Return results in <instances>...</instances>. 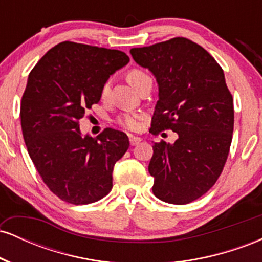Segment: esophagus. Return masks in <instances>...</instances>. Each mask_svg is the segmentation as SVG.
I'll use <instances>...</instances> for the list:
<instances>
[{"label": "esophagus", "mask_w": 262, "mask_h": 262, "mask_svg": "<svg viewBox=\"0 0 262 262\" xmlns=\"http://www.w3.org/2000/svg\"><path fill=\"white\" fill-rule=\"evenodd\" d=\"M129 141H130V145L134 146V145H138V144H139L141 141V139H140V138H138V137H130V138H129Z\"/></svg>", "instance_id": "1"}]
</instances>
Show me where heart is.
Returning a JSON list of instances; mask_svg holds the SVG:
<instances>
[{
	"label": "heart",
	"instance_id": "1",
	"mask_svg": "<svg viewBox=\"0 0 262 262\" xmlns=\"http://www.w3.org/2000/svg\"><path fill=\"white\" fill-rule=\"evenodd\" d=\"M127 79L132 86L137 90V87L140 85V83L145 82V81L151 80L148 74L145 71L140 70V69H132L130 71H128ZM108 91H110V81H106L101 87V97L106 98L108 95ZM140 119L141 117L139 114L135 113H125L123 116L119 117L118 123L122 125L123 128L128 129V130H138L140 128Z\"/></svg>",
	"mask_w": 262,
	"mask_h": 262
}]
</instances>
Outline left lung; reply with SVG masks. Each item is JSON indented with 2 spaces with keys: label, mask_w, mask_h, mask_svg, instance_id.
Returning <instances> with one entry per match:
<instances>
[{
  "label": "left lung",
  "mask_w": 262,
  "mask_h": 262,
  "mask_svg": "<svg viewBox=\"0 0 262 262\" xmlns=\"http://www.w3.org/2000/svg\"><path fill=\"white\" fill-rule=\"evenodd\" d=\"M130 54L159 86L152 133L179 134L173 144L152 145V193L164 202L187 204L212 188L229 154L234 107L224 73L207 50L186 38L133 48Z\"/></svg>",
  "instance_id": "obj_1"
}]
</instances>
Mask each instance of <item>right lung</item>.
<instances>
[{
	"label": "right lung",
	"mask_w": 262,
	"mask_h": 262,
	"mask_svg": "<svg viewBox=\"0 0 262 262\" xmlns=\"http://www.w3.org/2000/svg\"><path fill=\"white\" fill-rule=\"evenodd\" d=\"M128 62L119 50L62 41L29 74L20 103L23 138L44 183L65 202L93 203L112 189L114 164L129 148L127 134L107 128L97 138L82 135L79 121Z\"/></svg>",
	"instance_id": "obj_1"
}]
</instances>
